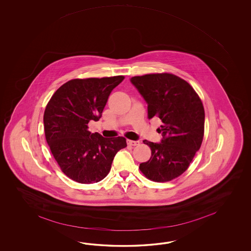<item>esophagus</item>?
Masks as SVG:
<instances>
[{
	"mask_svg": "<svg viewBox=\"0 0 251 251\" xmlns=\"http://www.w3.org/2000/svg\"><path fill=\"white\" fill-rule=\"evenodd\" d=\"M127 144L132 146H135L140 144V141H133V140H127Z\"/></svg>",
	"mask_w": 251,
	"mask_h": 251,
	"instance_id": "34e87169",
	"label": "esophagus"
}]
</instances>
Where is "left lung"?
I'll use <instances>...</instances> for the list:
<instances>
[{
  "label": "left lung",
  "mask_w": 251,
  "mask_h": 251,
  "mask_svg": "<svg viewBox=\"0 0 251 251\" xmlns=\"http://www.w3.org/2000/svg\"><path fill=\"white\" fill-rule=\"evenodd\" d=\"M131 82L148 105V118H160V143L144 141L151 156L140 171L152 181H171L187 171L200 149L204 131V109L186 80L171 74L132 77Z\"/></svg>",
  "instance_id": "left-lung-1"
}]
</instances>
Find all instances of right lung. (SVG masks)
I'll return each mask as SVG.
<instances>
[{
    "instance_id": "1",
    "label": "right lung",
    "mask_w": 251,
    "mask_h": 251,
    "mask_svg": "<svg viewBox=\"0 0 251 251\" xmlns=\"http://www.w3.org/2000/svg\"><path fill=\"white\" fill-rule=\"evenodd\" d=\"M124 76L75 79L53 93L44 113L47 142L61 170L71 179L91 184L106 177L126 138H105L88 131L101 118L107 99Z\"/></svg>"
}]
</instances>
